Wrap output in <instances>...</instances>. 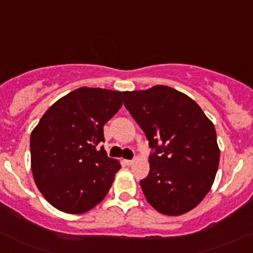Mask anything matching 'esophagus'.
I'll return each mask as SVG.
<instances>
[{"instance_id":"34e87169","label":"esophagus","mask_w":253,"mask_h":253,"mask_svg":"<svg viewBox=\"0 0 253 253\" xmlns=\"http://www.w3.org/2000/svg\"><path fill=\"white\" fill-rule=\"evenodd\" d=\"M125 164L128 165V167H129V165L133 164V160H125Z\"/></svg>"}]
</instances>
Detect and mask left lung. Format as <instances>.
Listing matches in <instances>:
<instances>
[{
	"mask_svg": "<svg viewBox=\"0 0 253 253\" xmlns=\"http://www.w3.org/2000/svg\"><path fill=\"white\" fill-rule=\"evenodd\" d=\"M124 104L152 148L149 174L139 182L148 202L165 215L195 208L218 170L214 125L190 96L167 85L124 91Z\"/></svg>",
	"mask_w": 253,
	"mask_h": 253,
	"instance_id": "obj_1",
	"label": "left lung"
}]
</instances>
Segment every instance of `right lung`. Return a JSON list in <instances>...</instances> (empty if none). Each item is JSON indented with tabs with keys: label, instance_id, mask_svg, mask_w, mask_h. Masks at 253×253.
Wrapping results in <instances>:
<instances>
[{
	"label": "right lung",
	"instance_id": "add662e5",
	"mask_svg": "<svg viewBox=\"0 0 253 253\" xmlns=\"http://www.w3.org/2000/svg\"><path fill=\"white\" fill-rule=\"evenodd\" d=\"M122 93L82 88L56 101L30 136L38 188L58 211L81 214L105 198L121 169L106 155L104 125L122 106Z\"/></svg>",
	"mask_w": 253,
	"mask_h": 253
}]
</instances>
